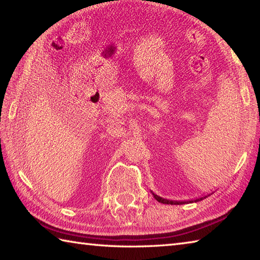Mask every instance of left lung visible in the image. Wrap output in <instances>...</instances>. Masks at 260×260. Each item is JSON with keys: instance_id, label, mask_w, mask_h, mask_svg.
Masks as SVG:
<instances>
[{"instance_id": "left-lung-1", "label": "left lung", "mask_w": 260, "mask_h": 260, "mask_svg": "<svg viewBox=\"0 0 260 260\" xmlns=\"http://www.w3.org/2000/svg\"><path fill=\"white\" fill-rule=\"evenodd\" d=\"M153 195V197H155V199L158 201V202H160V203H162V204H171V205H179V204H184V203H187V202H177V201H169V200H164V199H161V197H159V196H157L156 193H152ZM203 200V197H201V199H199V200H195V202H199V201H202ZM190 202H192V201H190Z\"/></svg>"}]
</instances>
